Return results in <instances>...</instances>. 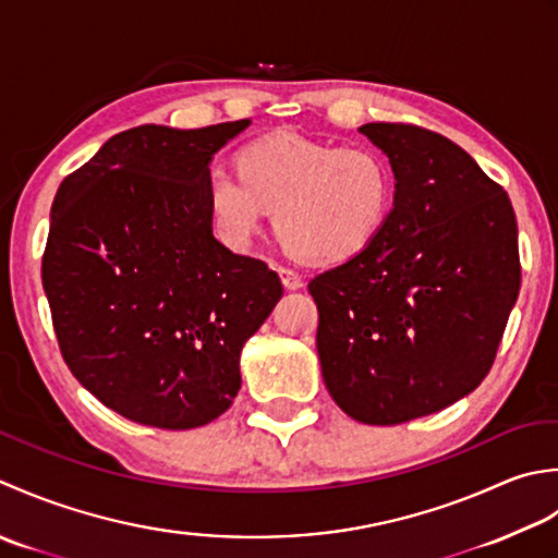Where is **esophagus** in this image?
<instances>
[{"instance_id":"1","label":"esophagus","mask_w":558,"mask_h":558,"mask_svg":"<svg viewBox=\"0 0 558 558\" xmlns=\"http://www.w3.org/2000/svg\"><path fill=\"white\" fill-rule=\"evenodd\" d=\"M279 279H281V283H283V289L287 291H299L301 287H303V279H301V275H295L293 269H279Z\"/></svg>"}]
</instances>
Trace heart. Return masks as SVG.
Instances as JSON below:
<instances>
[{"label":"heart","mask_w":558,"mask_h":558,"mask_svg":"<svg viewBox=\"0 0 558 558\" xmlns=\"http://www.w3.org/2000/svg\"><path fill=\"white\" fill-rule=\"evenodd\" d=\"M214 229L243 247L275 209V233L295 259L339 265L368 250L390 219L395 173L368 146L337 149L295 134H269L238 154V175L207 173Z\"/></svg>","instance_id":"obj_1"}]
</instances>
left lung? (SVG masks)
Returning <instances> with one entry per match:
<instances>
[{
    "label": "left lung",
    "mask_w": 558,
    "mask_h": 558,
    "mask_svg": "<svg viewBox=\"0 0 558 558\" xmlns=\"http://www.w3.org/2000/svg\"><path fill=\"white\" fill-rule=\"evenodd\" d=\"M395 173L375 243L317 275V356L327 392L361 424L395 426L468 397L492 368L520 291L510 199L446 136L359 128Z\"/></svg>",
    "instance_id": "left-lung-1"
}]
</instances>
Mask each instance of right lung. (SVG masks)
Here are the masks:
<instances>
[{"label":"right lung","mask_w":558,"mask_h":558,"mask_svg":"<svg viewBox=\"0 0 558 558\" xmlns=\"http://www.w3.org/2000/svg\"><path fill=\"white\" fill-rule=\"evenodd\" d=\"M250 120L142 124L62 180L43 255L57 342L84 388L130 422L185 430L241 390V351L283 295L263 259L211 231L214 154Z\"/></svg>","instance_id":"right-lung-1"}]
</instances>
